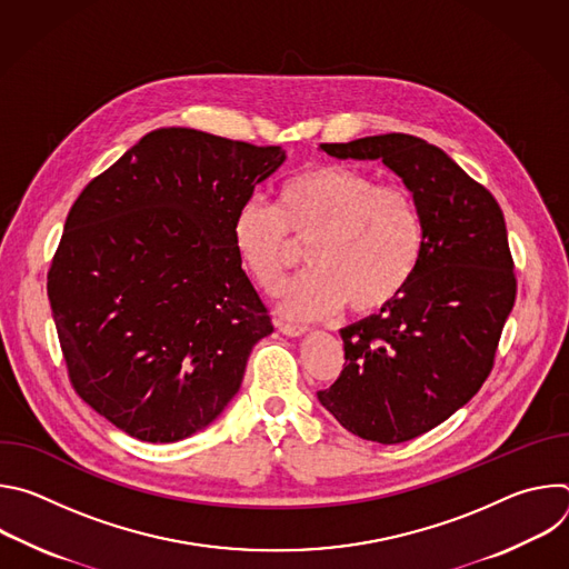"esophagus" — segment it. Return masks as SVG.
<instances>
[{"mask_svg":"<svg viewBox=\"0 0 569 569\" xmlns=\"http://www.w3.org/2000/svg\"><path fill=\"white\" fill-rule=\"evenodd\" d=\"M277 329L288 338H299L308 331L306 327H301V323H290V321H277Z\"/></svg>","mask_w":569,"mask_h":569,"instance_id":"34e87169","label":"esophagus"}]
</instances>
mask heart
I'll list each match as a JSON object with an SVG mask.
<instances>
[{"label":"heart","mask_w":569,"mask_h":569,"mask_svg":"<svg viewBox=\"0 0 569 569\" xmlns=\"http://www.w3.org/2000/svg\"><path fill=\"white\" fill-rule=\"evenodd\" d=\"M231 248L252 281L272 292L306 242L310 268L281 290L290 317H327L345 303L367 315L412 283L426 227L412 193L349 164L308 167L277 189L274 207L250 198L229 227Z\"/></svg>","instance_id":"obj_1"}]
</instances>
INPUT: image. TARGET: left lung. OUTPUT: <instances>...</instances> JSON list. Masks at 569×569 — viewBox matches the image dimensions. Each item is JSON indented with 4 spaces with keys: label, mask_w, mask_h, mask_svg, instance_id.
<instances>
[{
    "label": "left lung",
    "mask_w": 569,
    "mask_h": 569,
    "mask_svg": "<svg viewBox=\"0 0 569 569\" xmlns=\"http://www.w3.org/2000/svg\"><path fill=\"white\" fill-rule=\"evenodd\" d=\"M338 159H382L419 204L421 266L396 301L342 329L345 369L319 402L376 443L410 441L452 417L489 378L516 274L505 213L455 159L389 132L321 143Z\"/></svg>",
    "instance_id": "left-lung-1"
}]
</instances>
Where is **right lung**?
I'll list each match as a JSON object with an SVG mask.
<instances>
[{
  "label": "right lung",
  "mask_w": 569,
  "mask_h": 569,
  "mask_svg": "<svg viewBox=\"0 0 569 569\" xmlns=\"http://www.w3.org/2000/svg\"><path fill=\"white\" fill-rule=\"evenodd\" d=\"M283 161L281 146L159 128L69 209L47 274L60 349L76 393L126 435L204 430L274 331L229 227Z\"/></svg>",
  "instance_id": "1"
}]
</instances>
